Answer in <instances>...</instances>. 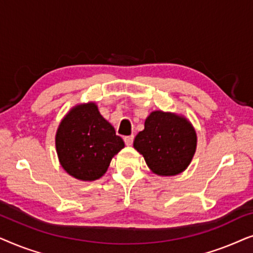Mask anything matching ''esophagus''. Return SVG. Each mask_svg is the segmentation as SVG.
<instances>
[{"label": "esophagus", "instance_id": "1", "mask_svg": "<svg viewBox=\"0 0 253 253\" xmlns=\"http://www.w3.org/2000/svg\"><path fill=\"white\" fill-rule=\"evenodd\" d=\"M133 134H131V136H126V137H124V143H126V146H131V145H132V143H133Z\"/></svg>", "mask_w": 253, "mask_h": 253}]
</instances>
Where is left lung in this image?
Segmentation results:
<instances>
[{
	"instance_id": "1",
	"label": "left lung",
	"mask_w": 253,
	"mask_h": 253,
	"mask_svg": "<svg viewBox=\"0 0 253 253\" xmlns=\"http://www.w3.org/2000/svg\"><path fill=\"white\" fill-rule=\"evenodd\" d=\"M147 167L159 176L181 174L191 164L197 148V133L191 122L176 113L154 110L133 140Z\"/></svg>"
}]
</instances>
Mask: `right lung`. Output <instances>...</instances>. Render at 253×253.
I'll return each mask as SVG.
<instances>
[{
    "label": "right lung",
    "instance_id": "obj_1",
    "mask_svg": "<svg viewBox=\"0 0 253 253\" xmlns=\"http://www.w3.org/2000/svg\"><path fill=\"white\" fill-rule=\"evenodd\" d=\"M55 146L58 161L69 175L91 182L106 174L124 141L103 119L95 102H87L72 107L62 119Z\"/></svg>",
    "mask_w": 253,
    "mask_h": 253
}]
</instances>
